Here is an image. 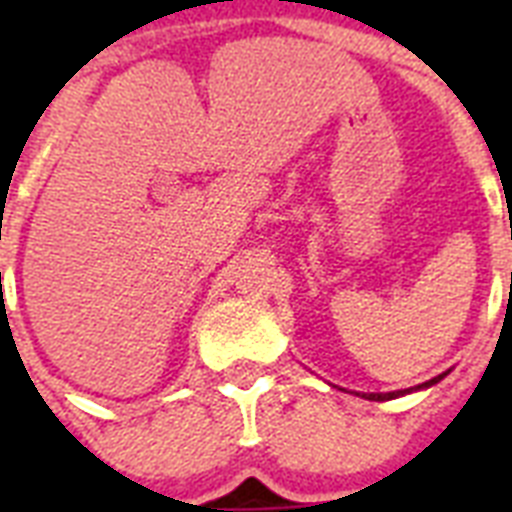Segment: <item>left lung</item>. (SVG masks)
I'll return each instance as SVG.
<instances>
[{
    "label": "left lung",
    "instance_id": "1",
    "mask_svg": "<svg viewBox=\"0 0 512 512\" xmlns=\"http://www.w3.org/2000/svg\"><path fill=\"white\" fill-rule=\"evenodd\" d=\"M449 372L438 374V377H433V380L422 382V385H417V388H404V390H390V393H356V396L366 398V401H390V398H398V396H406V393H414V390H428L430 385H436V382H441Z\"/></svg>",
    "mask_w": 512,
    "mask_h": 512
}]
</instances>
